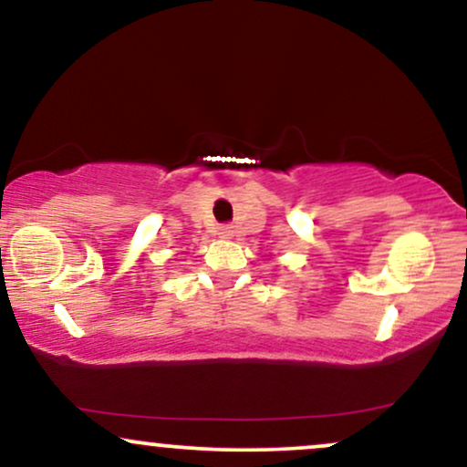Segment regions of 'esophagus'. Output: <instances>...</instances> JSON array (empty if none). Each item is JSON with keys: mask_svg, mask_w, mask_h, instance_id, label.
I'll return each instance as SVG.
<instances>
[{"mask_svg": "<svg viewBox=\"0 0 467 467\" xmlns=\"http://www.w3.org/2000/svg\"><path fill=\"white\" fill-rule=\"evenodd\" d=\"M219 234H222L223 239H233L234 237V226H219Z\"/></svg>", "mask_w": 467, "mask_h": 467, "instance_id": "obj_1", "label": "esophagus"}]
</instances>
